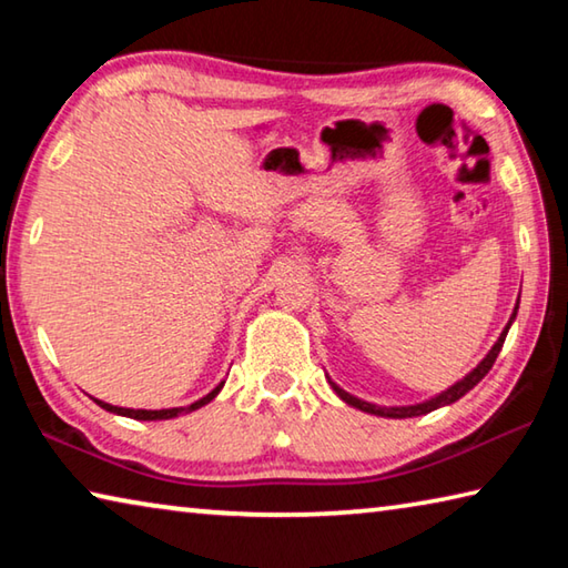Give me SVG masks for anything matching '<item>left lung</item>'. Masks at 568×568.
Instances as JSON below:
<instances>
[{"label":"left lung","instance_id":"obj_1","mask_svg":"<svg viewBox=\"0 0 568 568\" xmlns=\"http://www.w3.org/2000/svg\"><path fill=\"white\" fill-rule=\"evenodd\" d=\"M516 313H518V303L514 307L511 318H508V323H506V328L501 331V335H498V341L494 343V348L486 353V358L480 361L474 371H468L464 378L454 383V386H448L446 390H440V393H436V396H430V398L420 400V403H410V406H378V403L363 400L358 396H353V393L343 390L338 383L331 381V376H328V383L333 386V390L338 393L341 400H345V403H348V406L358 408L363 413H371V416H381V418H416V416H426V413H430V410L450 406V403H456L458 398H464L466 393L474 388L476 383H480V378H484L488 371H491V365L496 363L498 353H501V348H504V341H506V335H508V328H511L514 321H516Z\"/></svg>","mask_w":568,"mask_h":568}]
</instances>
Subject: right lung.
Instances as JSON below:
<instances>
[{"label": "right lung", "instance_id": "right-lung-1", "mask_svg": "<svg viewBox=\"0 0 568 568\" xmlns=\"http://www.w3.org/2000/svg\"><path fill=\"white\" fill-rule=\"evenodd\" d=\"M225 381L217 383V386L207 393V396H203L195 403H190V406H180V408H160V410H145V408H122V406H112V403H104V400H98L92 398L94 403H98L100 408L114 413V416H124V418H134V420H170V418H178V416H185V413H192L197 408L207 406L210 400H213L220 390H223Z\"/></svg>", "mask_w": 568, "mask_h": 568}]
</instances>
